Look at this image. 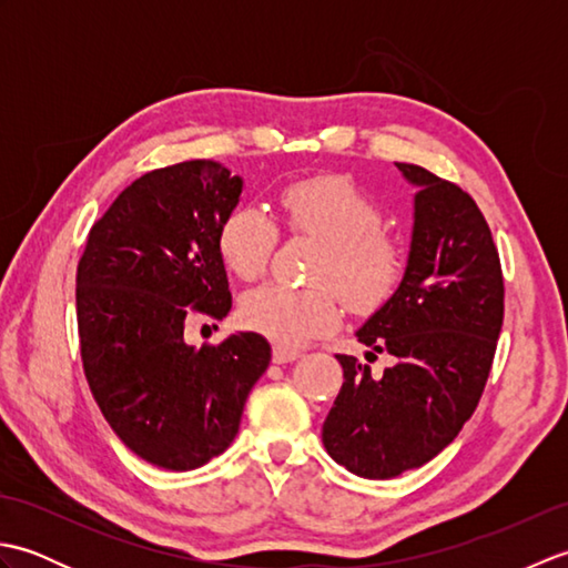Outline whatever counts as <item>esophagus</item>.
Here are the masks:
<instances>
[{
  "label": "esophagus",
  "instance_id": "esophagus-1",
  "mask_svg": "<svg viewBox=\"0 0 568 568\" xmlns=\"http://www.w3.org/2000/svg\"><path fill=\"white\" fill-rule=\"evenodd\" d=\"M295 358H300L297 348L283 346V344H275L273 346V361H275V364H291V361H295Z\"/></svg>",
  "mask_w": 568,
  "mask_h": 568
}]
</instances>
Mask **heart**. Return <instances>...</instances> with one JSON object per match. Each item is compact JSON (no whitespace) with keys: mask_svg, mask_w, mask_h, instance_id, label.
<instances>
[{"mask_svg":"<svg viewBox=\"0 0 568 568\" xmlns=\"http://www.w3.org/2000/svg\"><path fill=\"white\" fill-rule=\"evenodd\" d=\"M277 210L295 234L322 239L310 287L261 285L241 300V320L283 346H297L332 332L342 322V297L358 312L388 303L403 277L405 253L381 229V210L364 190L342 175H312L285 185ZM277 244V226L258 204H239L216 232L226 268L241 281L265 273Z\"/></svg>","mask_w":568,"mask_h":568,"instance_id":"obj_1","label":"heart"}]
</instances>
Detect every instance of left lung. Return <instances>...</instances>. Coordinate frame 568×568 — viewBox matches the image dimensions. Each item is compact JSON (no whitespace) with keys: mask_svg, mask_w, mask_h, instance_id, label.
I'll return each mask as SVG.
<instances>
[{"mask_svg":"<svg viewBox=\"0 0 568 568\" xmlns=\"http://www.w3.org/2000/svg\"><path fill=\"white\" fill-rule=\"evenodd\" d=\"M415 185L413 239L397 291L356 332L395 364L373 378L339 354L344 385L324 449L364 478H393L449 446L484 395L503 327V271L478 204L454 183L395 163Z\"/></svg>","mask_w":568,"mask_h":568,"instance_id":"obj_1","label":"left lung"}]
</instances>
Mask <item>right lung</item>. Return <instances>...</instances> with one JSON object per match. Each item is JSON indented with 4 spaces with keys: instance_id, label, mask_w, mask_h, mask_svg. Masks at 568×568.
Listing matches in <instances>:
<instances>
[{
    "instance_id": "add662e5",
    "label": "right lung",
    "mask_w": 568,
    "mask_h": 568,
    "mask_svg": "<svg viewBox=\"0 0 568 568\" xmlns=\"http://www.w3.org/2000/svg\"><path fill=\"white\" fill-rule=\"evenodd\" d=\"M244 180L185 161L134 180L94 222L78 265L82 368L104 419L143 462L192 470L239 432L271 344L239 332L185 344V320L232 310L216 232Z\"/></svg>"
}]
</instances>
